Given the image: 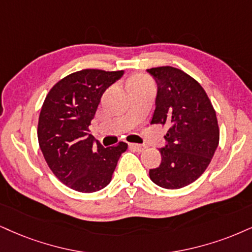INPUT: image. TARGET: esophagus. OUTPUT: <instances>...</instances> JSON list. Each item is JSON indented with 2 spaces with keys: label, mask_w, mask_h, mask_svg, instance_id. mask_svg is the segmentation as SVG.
I'll list each match as a JSON object with an SVG mask.
<instances>
[{
  "label": "esophagus",
  "mask_w": 252,
  "mask_h": 252,
  "mask_svg": "<svg viewBox=\"0 0 252 252\" xmlns=\"http://www.w3.org/2000/svg\"><path fill=\"white\" fill-rule=\"evenodd\" d=\"M129 147L133 148V150L136 152H139V153H141V152H144L146 150V146L140 144H129Z\"/></svg>",
  "instance_id": "34e87169"
}]
</instances>
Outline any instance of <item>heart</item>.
<instances>
[{
  "mask_svg": "<svg viewBox=\"0 0 252 252\" xmlns=\"http://www.w3.org/2000/svg\"><path fill=\"white\" fill-rule=\"evenodd\" d=\"M145 82H148L147 78H146L145 76H135L133 77L131 79V82H129V86L133 85V84H140V83H145Z\"/></svg>",
  "mask_w": 252,
  "mask_h": 252,
  "instance_id": "obj_1",
  "label": "heart"
}]
</instances>
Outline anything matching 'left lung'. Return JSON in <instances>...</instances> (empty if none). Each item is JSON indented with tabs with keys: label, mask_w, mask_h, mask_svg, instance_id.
I'll use <instances>...</instances> for the list:
<instances>
[{
	"label": "left lung",
	"mask_w": 252,
	"mask_h": 252,
	"mask_svg": "<svg viewBox=\"0 0 252 252\" xmlns=\"http://www.w3.org/2000/svg\"><path fill=\"white\" fill-rule=\"evenodd\" d=\"M158 84L151 124L169 127L160 148L161 163L150 169L155 185L179 189L197 180L209 166L220 141L216 112L197 80L173 66L147 70Z\"/></svg>",
	"instance_id": "1"
}]
</instances>
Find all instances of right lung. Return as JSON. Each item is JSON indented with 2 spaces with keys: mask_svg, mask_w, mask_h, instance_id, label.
Masks as SVG:
<instances>
[{
  "mask_svg": "<svg viewBox=\"0 0 252 252\" xmlns=\"http://www.w3.org/2000/svg\"><path fill=\"white\" fill-rule=\"evenodd\" d=\"M124 71L85 69L64 77L46 94L37 136L43 157L65 186L80 192L100 190L110 183L126 142L102 147L89 134L102 93Z\"/></svg>",
  "mask_w": 252,
  "mask_h": 252,
  "instance_id": "obj_1",
  "label": "right lung"
}]
</instances>
